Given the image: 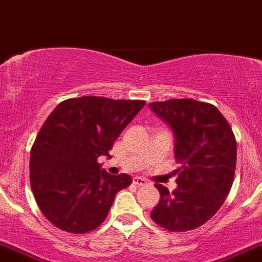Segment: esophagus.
<instances>
[{
	"mask_svg": "<svg viewBox=\"0 0 262 262\" xmlns=\"http://www.w3.org/2000/svg\"><path fill=\"white\" fill-rule=\"evenodd\" d=\"M133 184L138 185V187H142V185H146L147 184V180L142 178H133Z\"/></svg>",
	"mask_w": 262,
	"mask_h": 262,
	"instance_id": "esophagus-1",
	"label": "esophagus"
}]
</instances>
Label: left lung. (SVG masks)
Wrapping results in <instances>:
<instances>
[{
  "label": "left lung",
  "instance_id": "8db88e82",
  "mask_svg": "<svg viewBox=\"0 0 262 262\" xmlns=\"http://www.w3.org/2000/svg\"><path fill=\"white\" fill-rule=\"evenodd\" d=\"M171 126L175 158L180 167L172 193L155 184L160 200L151 219L171 232H184L206 223L230 193L236 167V140L218 108L194 99L150 103Z\"/></svg>",
  "mask_w": 262,
  "mask_h": 262
}]
</instances>
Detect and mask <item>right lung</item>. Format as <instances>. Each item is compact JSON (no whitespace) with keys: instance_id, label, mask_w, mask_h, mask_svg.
<instances>
[{"instance_id":"obj_1","label":"right lung","mask_w":262,"mask_h":262,"mask_svg":"<svg viewBox=\"0 0 262 262\" xmlns=\"http://www.w3.org/2000/svg\"><path fill=\"white\" fill-rule=\"evenodd\" d=\"M145 105L143 100L81 96L61 102L40 128L30 157L37 206L53 226L86 234L104 222L117 192L132 184L112 176L98 158L110 150Z\"/></svg>"}]
</instances>
